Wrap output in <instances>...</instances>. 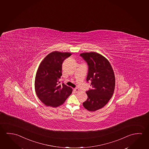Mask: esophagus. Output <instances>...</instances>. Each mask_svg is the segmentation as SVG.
<instances>
[{
    "mask_svg": "<svg viewBox=\"0 0 149 149\" xmlns=\"http://www.w3.org/2000/svg\"><path fill=\"white\" fill-rule=\"evenodd\" d=\"M80 90H79V88H74V92H80Z\"/></svg>",
    "mask_w": 149,
    "mask_h": 149,
    "instance_id": "34e87169",
    "label": "esophagus"
}]
</instances>
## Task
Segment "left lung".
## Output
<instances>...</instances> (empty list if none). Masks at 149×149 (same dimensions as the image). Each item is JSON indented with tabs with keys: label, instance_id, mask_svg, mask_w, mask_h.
I'll return each instance as SVG.
<instances>
[{
	"label": "left lung",
	"instance_id": "1",
	"mask_svg": "<svg viewBox=\"0 0 149 149\" xmlns=\"http://www.w3.org/2000/svg\"><path fill=\"white\" fill-rule=\"evenodd\" d=\"M80 55L88 63L86 81H91L92 86L86 92L88 98L83 105L88 111H96L105 106L113 94L116 82L113 70L109 61L98 53L85 52Z\"/></svg>",
	"mask_w": 149,
	"mask_h": 149
}]
</instances>
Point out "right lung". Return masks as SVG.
I'll list each match as a JSON object with an SVG mask.
<instances>
[{
    "instance_id": "add662e5",
    "label": "right lung",
    "mask_w": 149,
    "mask_h": 149,
    "mask_svg": "<svg viewBox=\"0 0 149 149\" xmlns=\"http://www.w3.org/2000/svg\"><path fill=\"white\" fill-rule=\"evenodd\" d=\"M71 55L69 52H51L39 66L36 74L35 89L39 99L47 106L55 108L61 106L72 93V88L64 83L59 84L62 64Z\"/></svg>"
}]
</instances>
